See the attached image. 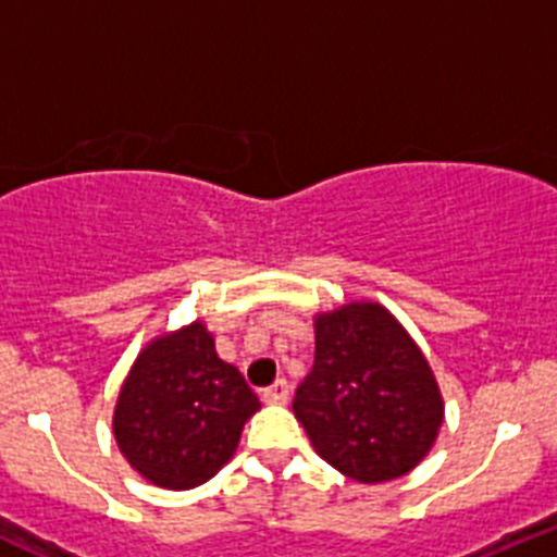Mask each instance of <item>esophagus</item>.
<instances>
[{
  "label": "esophagus",
  "mask_w": 557,
  "mask_h": 557,
  "mask_svg": "<svg viewBox=\"0 0 557 557\" xmlns=\"http://www.w3.org/2000/svg\"><path fill=\"white\" fill-rule=\"evenodd\" d=\"M261 399L267 405H285L290 399V386L285 381H274L272 386L263 388Z\"/></svg>",
  "instance_id": "34e87169"
}]
</instances>
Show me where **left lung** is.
<instances>
[{
	"label": "left lung",
	"mask_w": 557,
	"mask_h": 557,
	"mask_svg": "<svg viewBox=\"0 0 557 557\" xmlns=\"http://www.w3.org/2000/svg\"><path fill=\"white\" fill-rule=\"evenodd\" d=\"M315 364L294 397L312 449L343 476L381 484L413 471L444 424L428 356L383 305L315 312Z\"/></svg>",
	"instance_id": "left-lung-1"
}]
</instances>
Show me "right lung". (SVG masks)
Listing matches in <instances>:
<instances>
[{
	"instance_id": "right-lung-1",
	"label": "right lung",
	"mask_w": 557,
	"mask_h": 557,
	"mask_svg": "<svg viewBox=\"0 0 557 557\" xmlns=\"http://www.w3.org/2000/svg\"><path fill=\"white\" fill-rule=\"evenodd\" d=\"M261 408L234 364L214 350L203 321L163 332L135 356L116 405L113 438L138 476L163 490L209 482Z\"/></svg>"
}]
</instances>
